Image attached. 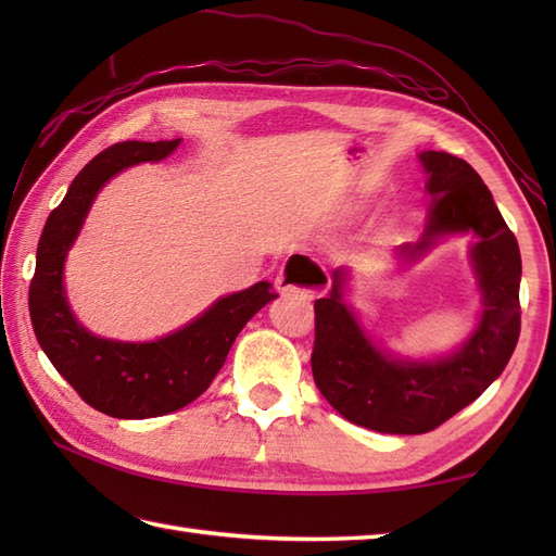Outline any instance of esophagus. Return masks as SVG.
Returning <instances> with one entry per match:
<instances>
[{
    "instance_id": "34e87169",
    "label": "esophagus",
    "mask_w": 556,
    "mask_h": 556,
    "mask_svg": "<svg viewBox=\"0 0 556 556\" xmlns=\"http://www.w3.org/2000/svg\"><path fill=\"white\" fill-rule=\"evenodd\" d=\"M275 287L285 296H289V293L315 296V293H323L329 287V277L311 255L293 253L277 275Z\"/></svg>"
}]
</instances>
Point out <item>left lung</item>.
<instances>
[{
  "label": "left lung",
  "mask_w": 556,
  "mask_h": 556,
  "mask_svg": "<svg viewBox=\"0 0 556 556\" xmlns=\"http://www.w3.org/2000/svg\"><path fill=\"white\" fill-rule=\"evenodd\" d=\"M428 172L430 212L418 243L401 245L418 257L446 233L473 231L470 251L482 291L476 332L452 356L399 361L370 344L341 299L346 271H334L332 291L315 301L313 377L323 396L346 420L375 432L422 434L440 428L497 380L521 334V251L492 193L466 160L420 152Z\"/></svg>",
  "instance_id": "1"
}]
</instances>
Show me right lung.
I'll use <instances>...</instances> for the list:
<instances>
[{"label":"right lung","instance_id":"1","mask_svg":"<svg viewBox=\"0 0 556 556\" xmlns=\"http://www.w3.org/2000/svg\"><path fill=\"white\" fill-rule=\"evenodd\" d=\"M181 140H124L92 157L47 217L28 291L35 337L78 396L112 418H155L179 410L205 392L251 317L277 293L269 281L219 299L179 332L146 344L90 334L64 296V260L100 188L138 162H157Z\"/></svg>","mask_w":556,"mask_h":556}]
</instances>
